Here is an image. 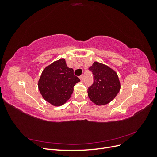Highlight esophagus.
<instances>
[{"label":"esophagus","instance_id":"esophagus-1","mask_svg":"<svg viewBox=\"0 0 157 157\" xmlns=\"http://www.w3.org/2000/svg\"><path fill=\"white\" fill-rule=\"evenodd\" d=\"M80 81L81 82H82L83 81V80H84V75H82L81 76H80Z\"/></svg>","mask_w":157,"mask_h":157}]
</instances>
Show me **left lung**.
<instances>
[{"mask_svg": "<svg viewBox=\"0 0 157 157\" xmlns=\"http://www.w3.org/2000/svg\"><path fill=\"white\" fill-rule=\"evenodd\" d=\"M89 69L94 75V83L88 89V96L97 105H104L114 99L121 90V82L115 70L94 61Z\"/></svg>", "mask_w": 157, "mask_h": 157, "instance_id": "obj_1", "label": "left lung"}]
</instances>
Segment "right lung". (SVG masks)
Segmentation results:
<instances>
[{
  "mask_svg": "<svg viewBox=\"0 0 157 157\" xmlns=\"http://www.w3.org/2000/svg\"><path fill=\"white\" fill-rule=\"evenodd\" d=\"M80 79L69 68L64 58L54 61L43 69L38 81V88L45 101L55 107L63 105L72 95Z\"/></svg>",
  "mask_w": 157,
  "mask_h": 157,
  "instance_id": "1",
  "label": "right lung"
}]
</instances>
